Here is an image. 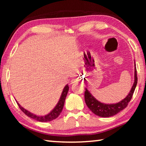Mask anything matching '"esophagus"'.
Returning <instances> with one entry per match:
<instances>
[{
  "mask_svg": "<svg viewBox=\"0 0 146 146\" xmlns=\"http://www.w3.org/2000/svg\"><path fill=\"white\" fill-rule=\"evenodd\" d=\"M76 82V80L75 79H73L72 80H71V84H73V83H75Z\"/></svg>",
  "mask_w": 146,
  "mask_h": 146,
  "instance_id": "34e87169",
  "label": "esophagus"
}]
</instances>
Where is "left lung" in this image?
<instances>
[{
    "label": "left lung",
    "instance_id": "obj_1",
    "mask_svg": "<svg viewBox=\"0 0 146 146\" xmlns=\"http://www.w3.org/2000/svg\"><path fill=\"white\" fill-rule=\"evenodd\" d=\"M135 66L136 65L135 64V81L131 88V90L130 92L124 99H123L117 104H106L101 103L96 99L90 93V91L86 88L84 93L85 102L88 108L94 114L101 117H110L117 114L118 113H119L127 107L128 103L130 102L133 93H134L135 88L137 84V68H136Z\"/></svg>",
    "mask_w": 146,
    "mask_h": 146
}]
</instances>
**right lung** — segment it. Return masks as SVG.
Here are the masks:
<instances>
[{"mask_svg": "<svg viewBox=\"0 0 146 146\" xmlns=\"http://www.w3.org/2000/svg\"><path fill=\"white\" fill-rule=\"evenodd\" d=\"M68 91H69V86L67 84L65 87H64V90L62 91V95L60 96V99H59L57 104L56 105L55 108H54L53 110L49 113V114L46 115L45 116H36V115H34L33 113L28 111V110H25L24 108L22 107V106L17 102V104H18L19 108L22 110V111H23L24 114H26L28 117L33 118V119L39 121V122H49V121L55 120V118H57L59 116V115L60 114L62 111L64 102H65L66 97V96H67Z\"/></svg>", "mask_w": 146, "mask_h": 146, "instance_id": "add662e5", "label": "right lung"}]
</instances>
